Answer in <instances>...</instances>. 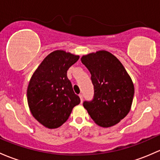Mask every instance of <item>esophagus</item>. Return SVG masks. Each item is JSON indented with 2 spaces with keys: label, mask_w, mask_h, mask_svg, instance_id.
<instances>
[{
  "label": "esophagus",
  "mask_w": 160,
  "mask_h": 160,
  "mask_svg": "<svg viewBox=\"0 0 160 160\" xmlns=\"http://www.w3.org/2000/svg\"><path fill=\"white\" fill-rule=\"evenodd\" d=\"M79 97H80V101H81V102H83V94H80V95H79Z\"/></svg>",
  "instance_id": "34e87169"
}]
</instances>
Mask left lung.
Instances as JSON below:
<instances>
[{
  "label": "left lung",
  "instance_id": "left-lung-1",
  "mask_svg": "<svg viewBox=\"0 0 160 160\" xmlns=\"http://www.w3.org/2000/svg\"><path fill=\"white\" fill-rule=\"evenodd\" d=\"M83 64L91 74L93 100L83 105L94 122L102 127L118 123L128 114L134 86L127 70L115 56L106 50L83 56Z\"/></svg>",
  "mask_w": 160,
  "mask_h": 160
}]
</instances>
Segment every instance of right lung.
<instances>
[{
  "label": "right lung",
  "mask_w": 160,
  "mask_h": 160,
  "mask_svg": "<svg viewBox=\"0 0 160 160\" xmlns=\"http://www.w3.org/2000/svg\"><path fill=\"white\" fill-rule=\"evenodd\" d=\"M80 57L55 50L44 58L32 76L28 102L32 115L42 125L58 128L67 120L80 99L74 93L67 70Z\"/></svg>",
  "instance_id": "1"
}]
</instances>
